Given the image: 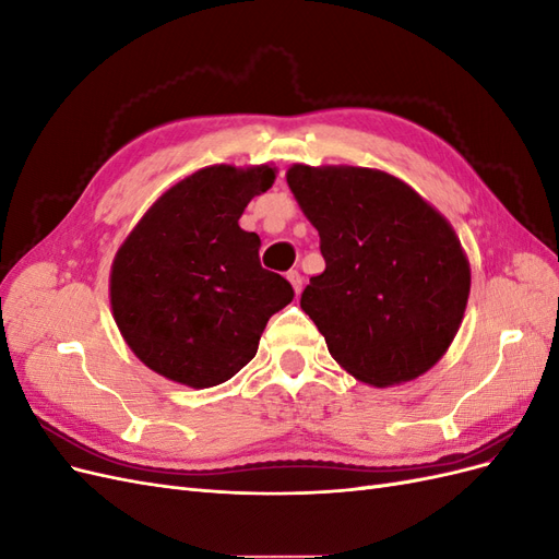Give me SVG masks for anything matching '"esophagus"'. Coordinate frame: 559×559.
<instances>
[{
  "mask_svg": "<svg viewBox=\"0 0 559 559\" xmlns=\"http://www.w3.org/2000/svg\"><path fill=\"white\" fill-rule=\"evenodd\" d=\"M286 280L292 282L294 292H296V294H300V289H302V277H300L298 270H289V273H286Z\"/></svg>",
  "mask_w": 559,
  "mask_h": 559,
  "instance_id": "1",
  "label": "esophagus"
}]
</instances>
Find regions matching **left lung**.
<instances>
[{
    "mask_svg": "<svg viewBox=\"0 0 559 559\" xmlns=\"http://www.w3.org/2000/svg\"><path fill=\"white\" fill-rule=\"evenodd\" d=\"M300 210L319 230L324 273L300 308L357 380H415L460 331L471 270L445 218L401 179L368 167L294 165Z\"/></svg>",
    "mask_w": 559,
    "mask_h": 559,
    "instance_id": "1",
    "label": "left lung"
}]
</instances>
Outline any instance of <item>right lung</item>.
Here are the masks:
<instances>
[{
  "instance_id": "1",
  "label": "right lung",
  "mask_w": 559,
  "mask_h": 559,
  "mask_svg": "<svg viewBox=\"0 0 559 559\" xmlns=\"http://www.w3.org/2000/svg\"><path fill=\"white\" fill-rule=\"evenodd\" d=\"M267 165H212L163 193L111 265V310L126 343L158 376L205 389L230 380L259 349L267 319L294 300L292 284L259 261L240 228Z\"/></svg>"
}]
</instances>
